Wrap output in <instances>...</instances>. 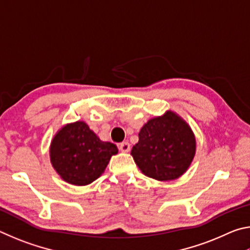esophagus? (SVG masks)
<instances>
[{
	"instance_id": "obj_1",
	"label": "esophagus",
	"mask_w": 250,
	"mask_h": 250,
	"mask_svg": "<svg viewBox=\"0 0 250 250\" xmlns=\"http://www.w3.org/2000/svg\"><path fill=\"white\" fill-rule=\"evenodd\" d=\"M119 150L121 152H129L130 151V145L129 142H122L119 145Z\"/></svg>"
}]
</instances>
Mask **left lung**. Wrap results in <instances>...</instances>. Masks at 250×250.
I'll return each mask as SVG.
<instances>
[{
    "instance_id": "1",
    "label": "left lung",
    "mask_w": 250,
    "mask_h": 250,
    "mask_svg": "<svg viewBox=\"0 0 250 250\" xmlns=\"http://www.w3.org/2000/svg\"><path fill=\"white\" fill-rule=\"evenodd\" d=\"M195 138L186 122L167 111L147 121L131 154L142 173L158 181L180 177L195 154Z\"/></svg>"
}]
</instances>
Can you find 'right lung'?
<instances>
[{
    "mask_svg": "<svg viewBox=\"0 0 250 250\" xmlns=\"http://www.w3.org/2000/svg\"><path fill=\"white\" fill-rule=\"evenodd\" d=\"M118 153L116 145L103 142L84 122L67 125L55 135L50 161L62 180L87 185L101 175L109 160Z\"/></svg>",
    "mask_w": 250,
    "mask_h": 250,
    "instance_id": "obj_1",
    "label": "right lung"
}]
</instances>
